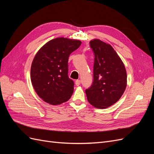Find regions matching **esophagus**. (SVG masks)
Returning a JSON list of instances; mask_svg holds the SVG:
<instances>
[{
	"mask_svg": "<svg viewBox=\"0 0 154 154\" xmlns=\"http://www.w3.org/2000/svg\"><path fill=\"white\" fill-rule=\"evenodd\" d=\"M80 83H81V81H80V80H76V82H75V84H76V86H79L80 85Z\"/></svg>",
	"mask_w": 154,
	"mask_h": 154,
	"instance_id": "esophagus-1",
	"label": "esophagus"
}]
</instances>
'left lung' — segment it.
I'll list each match as a JSON object with an SVG mask.
<instances>
[{
  "label": "left lung",
  "instance_id": "left-lung-1",
  "mask_svg": "<svg viewBox=\"0 0 154 154\" xmlns=\"http://www.w3.org/2000/svg\"><path fill=\"white\" fill-rule=\"evenodd\" d=\"M90 46L94 54V79L85 93L92 106L106 109L116 103L123 94L127 87V71L122 59L110 44L93 39Z\"/></svg>",
  "mask_w": 154,
  "mask_h": 154
}]
</instances>
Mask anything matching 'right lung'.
Returning a JSON list of instances; mask_svg holds the SVG:
<instances>
[{
  "label": "right lung",
  "instance_id": "add662e5",
  "mask_svg": "<svg viewBox=\"0 0 154 154\" xmlns=\"http://www.w3.org/2000/svg\"><path fill=\"white\" fill-rule=\"evenodd\" d=\"M81 41L60 37L42 47L32 60L31 81L36 94L53 105L68 101L74 82L68 76L69 57L80 47Z\"/></svg>",
  "mask_w": 154,
  "mask_h": 154
}]
</instances>
